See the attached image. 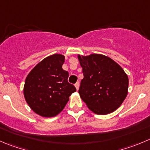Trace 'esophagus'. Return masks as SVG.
Wrapping results in <instances>:
<instances>
[{"instance_id":"34e87169","label":"esophagus","mask_w":150,"mask_h":150,"mask_svg":"<svg viewBox=\"0 0 150 150\" xmlns=\"http://www.w3.org/2000/svg\"><path fill=\"white\" fill-rule=\"evenodd\" d=\"M79 86H80L79 82H77L75 84V88H76L77 90H78V88H79Z\"/></svg>"}]
</instances>
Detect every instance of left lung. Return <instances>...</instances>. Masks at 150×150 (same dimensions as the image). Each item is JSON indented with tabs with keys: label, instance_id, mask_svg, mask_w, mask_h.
<instances>
[{
	"label": "left lung",
	"instance_id": "obj_1",
	"mask_svg": "<svg viewBox=\"0 0 150 150\" xmlns=\"http://www.w3.org/2000/svg\"><path fill=\"white\" fill-rule=\"evenodd\" d=\"M83 68L78 93L88 108L105 115L117 110L127 94L128 78L114 60L101 54L78 56Z\"/></svg>",
	"mask_w": 150,
	"mask_h": 150
}]
</instances>
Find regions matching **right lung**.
Segmentation results:
<instances>
[{
	"label": "right lung",
	"mask_w": 150,
	"mask_h": 150,
	"mask_svg": "<svg viewBox=\"0 0 150 150\" xmlns=\"http://www.w3.org/2000/svg\"><path fill=\"white\" fill-rule=\"evenodd\" d=\"M64 56L54 54L40 62L28 75L24 96L30 108L39 115L53 117L59 114L76 91L68 82L69 72L62 69Z\"/></svg>",
	"instance_id": "1"
}]
</instances>
